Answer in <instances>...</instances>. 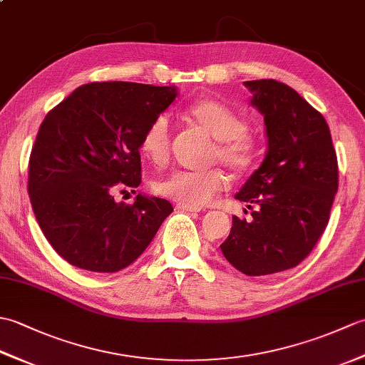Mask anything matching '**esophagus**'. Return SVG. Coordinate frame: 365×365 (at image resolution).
Wrapping results in <instances>:
<instances>
[{"mask_svg":"<svg viewBox=\"0 0 365 365\" xmlns=\"http://www.w3.org/2000/svg\"><path fill=\"white\" fill-rule=\"evenodd\" d=\"M178 210H183V212H200L202 210V208L200 207H197V205H190V204H180L178 202L177 205H175Z\"/></svg>","mask_w":365,"mask_h":365,"instance_id":"esophagus-1","label":"esophagus"}]
</instances>
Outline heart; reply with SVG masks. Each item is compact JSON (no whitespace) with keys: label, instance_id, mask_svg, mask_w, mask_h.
Wrapping results in <instances>:
<instances>
[{"label":"heart","instance_id":"obj_1","mask_svg":"<svg viewBox=\"0 0 365 365\" xmlns=\"http://www.w3.org/2000/svg\"><path fill=\"white\" fill-rule=\"evenodd\" d=\"M188 115L218 139L215 158L235 173H245L257 157V143L246 130V122L232 108L218 100L204 98L188 106ZM141 150L153 165H165L170 152V123L168 115L155 118L141 138ZM229 178L220 168L192 170L177 169L155 183V191L180 204L202 205L227 187Z\"/></svg>","mask_w":365,"mask_h":365}]
</instances>
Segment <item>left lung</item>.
Here are the masks:
<instances>
[{
  "mask_svg": "<svg viewBox=\"0 0 365 365\" xmlns=\"http://www.w3.org/2000/svg\"><path fill=\"white\" fill-rule=\"evenodd\" d=\"M265 120L267 153L235 199L254 207L251 221L232 216L220 246L247 276L290 269L304 260L329 221L339 187L337 157L323 115L276 80L245 81Z\"/></svg>",
  "mask_w": 365,
  "mask_h": 365,
  "instance_id": "obj_1",
  "label": "left lung"
}]
</instances>
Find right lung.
<instances>
[{"label": "right lung", "mask_w": 365, "mask_h": 365, "mask_svg": "<svg viewBox=\"0 0 365 365\" xmlns=\"http://www.w3.org/2000/svg\"><path fill=\"white\" fill-rule=\"evenodd\" d=\"M174 86L89 83L45 115L29 157L28 192L53 250L71 265L115 273L131 265L168 216L169 200L115 202L141 183V138L174 102Z\"/></svg>", "instance_id": "obj_1"}]
</instances>
